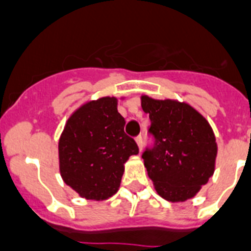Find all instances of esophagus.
<instances>
[{
    "mask_svg": "<svg viewBox=\"0 0 251 251\" xmlns=\"http://www.w3.org/2000/svg\"><path fill=\"white\" fill-rule=\"evenodd\" d=\"M136 142H137L138 149L142 150V146H144V138H142V136H137V137H136Z\"/></svg>",
    "mask_w": 251,
    "mask_h": 251,
    "instance_id": "1",
    "label": "esophagus"
}]
</instances>
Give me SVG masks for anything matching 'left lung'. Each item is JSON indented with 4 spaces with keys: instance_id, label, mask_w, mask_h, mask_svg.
<instances>
[{
    "instance_id": "obj_1",
    "label": "left lung",
    "mask_w": 251,
    "mask_h": 251,
    "mask_svg": "<svg viewBox=\"0 0 251 251\" xmlns=\"http://www.w3.org/2000/svg\"><path fill=\"white\" fill-rule=\"evenodd\" d=\"M149 114L148 133L154 145L142 152L155 190L168 201H185L196 195L213 176L217 144L201 114L185 102L141 97Z\"/></svg>"
}]
</instances>
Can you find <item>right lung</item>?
<instances>
[{
    "instance_id": "1",
    "label": "right lung",
    "mask_w": 251,
    "mask_h": 251,
    "mask_svg": "<svg viewBox=\"0 0 251 251\" xmlns=\"http://www.w3.org/2000/svg\"><path fill=\"white\" fill-rule=\"evenodd\" d=\"M115 97L84 103L68 119L59 140L60 173L82 198L105 200L121 185L124 163L138 154L133 138L124 133L126 121Z\"/></svg>"
}]
</instances>
